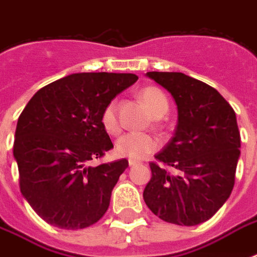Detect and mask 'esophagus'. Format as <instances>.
<instances>
[{
    "label": "esophagus",
    "instance_id": "1",
    "mask_svg": "<svg viewBox=\"0 0 257 257\" xmlns=\"http://www.w3.org/2000/svg\"><path fill=\"white\" fill-rule=\"evenodd\" d=\"M128 164H129V167H135V165L139 164V161H136V160H129V161H128Z\"/></svg>",
    "mask_w": 257,
    "mask_h": 257
}]
</instances>
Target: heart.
I'll return each instance as SVG.
<instances>
[{
	"instance_id": "heart-1",
	"label": "heart",
	"mask_w": 257,
	"mask_h": 257,
	"mask_svg": "<svg viewBox=\"0 0 257 257\" xmlns=\"http://www.w3.org/2000/svg\"><path fill=\"white\" fill-rule=\"evenodd\" d=\"M141 100L144 101L153 117L164 116L168 112V100L160 89L148 86L140 92ZM101 122L105 131L110 135L120 132L121 125L117 116V101H109L101 114ZM159 148V140L152 135L140 132H131L121 136L116 143V153L121 157H128L132 160L144 159L147 155L155 152Z\"/></svg>"
}]
</instances>
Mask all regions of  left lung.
<instances>
[{
  "label": "left lung",
  "mask_w": 257,
  "mask_h": 257,
  "mask_svg": "<svg viewBox=\"0 0 257 257\" xmlns=\"http://www.w3.org/2000/svg\"><path fill=\"white\" fill-rule=\"evenodd\" d=\"M177 106L175 135L151 163L144 201L167 223L197 225L223 207L235 185L240 132L235 110L215 88L179 72L145 74Z\"/></svg>",
  "instance_id": "1"
}]
</instances>
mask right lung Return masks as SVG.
<instances>
[{
	"label": "right lung",
	"mask_w": 257,
	"mask_h": 257,
	"mask_svg": "<svg viewBox=\"0 0 257 257\" xmlns=\"http://www.w3.org/2000/svg\"><path fill=\"white\" fill-rule=\"evenodd\" d=\"M137 80L132 73L70 74L40 89L18 117L13 156L21 193L50 225L82 229L108 211L128 160L90 161L113 148L102 110Z\"/></svg>",
	"instance_id": "obj_1"
}]
</instances>
